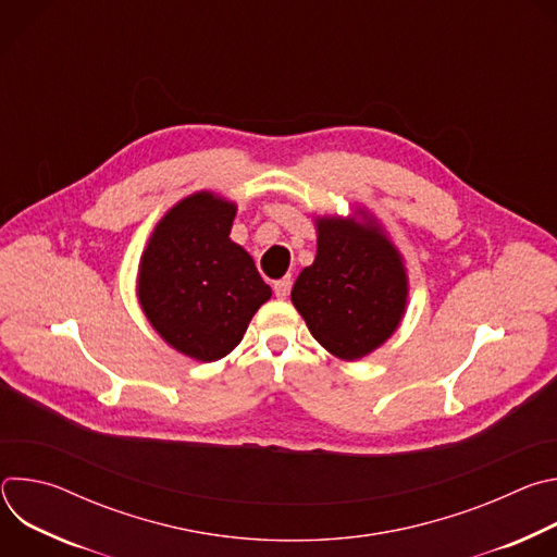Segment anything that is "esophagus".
Returning a JSON list of instances; mask_svg holds the SVG:
<instances>
[{
    "mask_svg": "<svg viewBox=\"0 0 557 557\" xmlns=\"http://www.w3.org/2000/svg\"><path fill=\"white\" fill-rule=\"evenodd\" d=\"M290 284H293V280H290V277H282V280H277V282L273 284L275 297L286 299V297H288V293H290Z\"/></svg>",
    "mask_w": 557,
    "mask_h": 557,
    "instance_id": "esophagus-1",
    "label": "esophagus"
}]
</instances>
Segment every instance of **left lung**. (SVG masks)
Masks as SVG:
<instances>
[{
	"label": "left lung",
	"instance_id": "obj_1",
	"mask_svg": "<svg viewBox=\"0 0 557 557\" xmlns=\"http://www.w3.org/2000/svg\"><path fill=\"white\" fill-rule=\"evenodd\" d=\"M406 297L401 258L374 224L317 220V258L290 299L331 355L352 361L379 348L399 326Z\"/></svg>",
	"mask_w": 557,
	"mask_h": 557
}]
</instances>
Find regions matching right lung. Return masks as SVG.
Masks as SVG:
<instances>
[{"instance_id":"obj_1","label":"right lung","mask_w":557,"mask_h":557,"mask_svg":"<svg viewBox=\"0 0 557 557\" xmlns=\"http://www.w3.org/2000/svg\"><path fill=\"white\" fill-rule=\"evenodd\" d=\"M233 218L235 205L205 191L189 196L158 222L140 260L147 320L198 361L228 355L271 297L251 256L231 243Z\"/></svg>"}]
</instances>
